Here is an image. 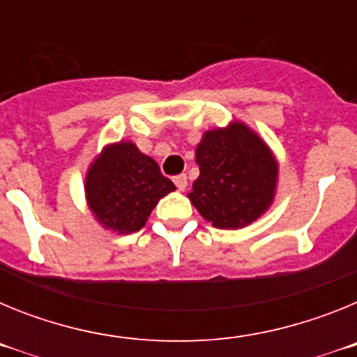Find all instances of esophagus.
<instances>
[{"instance_id": "1", "label": "esophagus", "mask_w": 357, "mask_h": 357, "mask_svg": "<svg viewBox=\"0 0 357 357\" xmlns=\"http://www.w3.org/2000/svg\"><path fill=\"white\" fill-rule=\"evenodd\" d=\"M173 182H175V185H176V189H178V191H184V189L188 188V176H185V175L173 176Z\"/></svg>"}]
</instances>
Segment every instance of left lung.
<instances>
[{
  "instance_id": "8db88e82",
  "label": "left lung",
  "mask_w": 357,
  "mask_h": 357,
  "mask_svg": "<svg viewBox=\"0 0 357 357\" xmlns=\"http://www.w3.org/2000/svg\"><path fill=\"white\" fill-rule=\"evenodd\" d=\"M197 164L200 175L189 200L218 229L248 225L272 204L277 162L243 123L206 132L197 146Z\"/></svg>"
}]
</instances>
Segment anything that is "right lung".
I'll return each mask as SVG.
<instances>
[{
    "mask_svg": "<svg viewBox=\"0 0 357 357\" xmlns=\"http://www.w3.org/2000/svg\"><path fill=\"white\" fill-rule=\"evenodd\" d=\"M175 184L160 173L151 157L132 143L105 148L87 173L85 193L94 216L119 234L137 232L157 202Z\"/></svg>",
    "mask_w": 357,
    "mask_h": 357,
    "instance_id": "obj_1",
    "label": "right lung"
}]
</instances>
